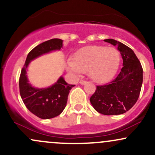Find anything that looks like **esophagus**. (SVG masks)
I'll return each mask as SVG.
<instances>
[{"label":"esophagus","mask_w":155,"mask_h":155,"mask_svg":"<svg viewBox=\"0 0 155 155\" xmlns=\"http://www.w3.org/2000/svg\"><path fill=\"white\" fill-rule=\"evenodd\" d=\"M87 82V81H84V80H80V81H79V83H80V84H81V85H83V84H86Z\"/></svg>","instance_id":"esophagus-1"}]
</instances>
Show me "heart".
<instances>
[{"label":"heart","instance_id":"1","mask_svg":"<svg viewBox=\"0 0 155 155\" xmlns=\"http://www.w3.org/2000/svg\"><path fill=\"white\" fill-rule=\"evenodd\" d=\"M120 63V54L114 47L87 46L74 53L67 61V70L73 74L87 72L94 81L104 83L116 74Z\"/></svg>","mask_w":155,"mask_h":155}]
</instances>
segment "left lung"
<instances>
[{
	"mask_svg": "<svg viewBox=\"0 0 155 155\" xmlns=\"http://www.w3.org/2000/svg\"><path fill=\"white\" fill-rule=\"evenodd\" d=\"M104 41L117 46L123 60V67L111 82L97 86L90 101L93 108L104 115H118L129 111L139 97L143 68L130 48L114 39Z\"/></svg>",
	"mask_w": 155,
	"mask_h": 155,
	"instance_id": "8db88e82",
	"label": "left lung"
}]
</instances>
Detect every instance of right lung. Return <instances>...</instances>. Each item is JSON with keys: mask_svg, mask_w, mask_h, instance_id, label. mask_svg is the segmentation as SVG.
I'll list each match as a JSON object with an SVG mask.
<instances>
[{"mask_svg": "<svg viewBox=\"0 0 155 155\" xmlns=\"http://www.w3.org/2000/svg\"><path fill=\"white\" fill-rule=\"evenodd\" d=\"M63 47V40L60 38H52L40 44L30 51L21 71L19 85L23 103L31 113L44 120L54 118L63 112L70 90L75 85L68 84L60 76L49 87L36 88L29 82L27 70L32 60L52 51L60 50Z\"/></svg>", "mask_w": 155, "mask_h": 155, "instance_id": "obj_1", "label": "right lung"}]
</instances>
